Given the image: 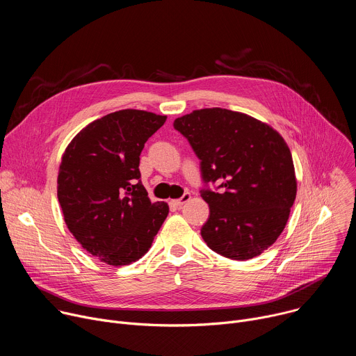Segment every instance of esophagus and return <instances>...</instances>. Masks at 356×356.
Listing matches in <instances>:
<instances>
[{"label": "esophagus", "mask_w": 356, "mask_h": 356, "mask_svg": "<svg viewBox=\"0 0 356 356\" xmlns=\"http://www.w3.org/2000/svg\"><path fill=\"white\" fill-rule=\"evenodd\" d=\"M190 193H184L180 198H177V200H170L169 201V204H170V207H175V209H179V207H181L186 201H188L190 200Z\"/></svg>", "instance_id": "esophagus-1"}]
</instances>
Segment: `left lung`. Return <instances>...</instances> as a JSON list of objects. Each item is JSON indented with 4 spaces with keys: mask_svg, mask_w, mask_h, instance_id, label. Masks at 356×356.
Segmentation results:
<instances>
[{
    "mask_svg": "<svg viewBox=\"0 0 356 356\" xmlns=\"http://www.w3.org/2000/svg\"><path fill=\"white\" fill-rule=\"evenodd\" d=\"M200 159V194L210 207L201 236L221 257L246 261L282 234L296 198L290 149L269 125L225 108L173 122ZM215 190L209 188V184Z\"/></svg>",
    "mask_w": 356,
    "mask_h": 356,
    "instance_id": "1",
    "label": "left lung"
}]
</instances>
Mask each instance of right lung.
Wrapping results in <instances>:
<instances>
[{
    "label": "right lung",
    "mask_w": 356,
    "mask_h": 356,
    "mask_svg": "<svg viewBox=\"0 0 356 356\" xmlns=\"http://www.w3.org/2000/svg\"><path fill=\"white\" fill-rule=\"evenodd\" d=\"M165 115L121 110L95 120L66 147L58 198L70 232L101 262L129 265L149 250L169 214L140 181L139 156Z\"/></svg>",
    "instance_id": "obj_1"
}]
</instances>
